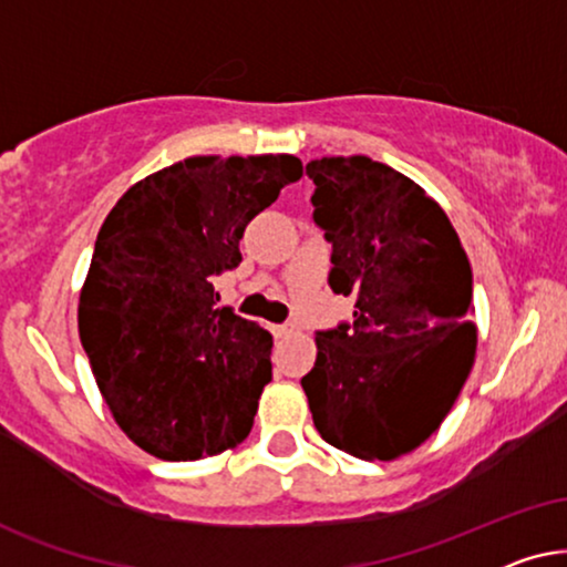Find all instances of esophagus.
Segmentation results:
<instances>
[{
  "label": "esophagus",
  "mask_w": 567,
  "mask_h": 567,
  "mask_svg": "<svg viewBox=\"0 0 567 567\" xmlns=\"http://www.w3.org/2000/svg\"><path fill=\"white\" fill-rule=\"evenodd\" d=\"M296 323H292V321H288V323H277V327H275V337H279V339H285V337H292V334H296Z\"/></svg>",
  "instance_id": "34e87169"
}]
</instances>
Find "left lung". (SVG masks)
<instances>
[{"label": "left lung", "instance_id": "left-lung-1", "mask_svg": "<svg viewBox=\"0 0 567 567\" xmlns=\"http://www.w3.org/2000/svg\"><path fill=\"white\" fill-rule=\"evenodd\" d=\"M306 173L331 244L329 288L354 296V313L316 331L300 386L323 441L391 462L441 427L472 371L470 256L441 205L389 165L321 157Z\"/></svg>", "mask_w": 567, "mask_h": 567}]
</instances>
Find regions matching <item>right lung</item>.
<instances>
[{
  "label": "right lung",
  "mask_w": 567,
  "mask_h": 567,
  "mask_svg": "<svg viewBox=\"0 0 567 567\" xmlns=\"http://www.w3.org/2000/svg\"><path fill=\"white\" fill-rule=\"evenodd\" d=\"M303 176L292 155L186 157L105 217L80 292V339L118 427L165 462L238 446L271 381V334L220 308L246 225Z\"/></svg>",
  "instance_id": "add662e5"
}]
</instances>
